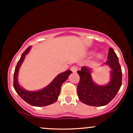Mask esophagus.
I'll return each instance as SVG.
<instances>
[{"mask_svg": "<svg viewBox=\"0 0 133 133\" xmlns=\"http://www.w3.org/2000/svg\"><path fill=\"white\" fill-rule=\"evenodd\" d=\"M71 71L72 72H76L77 71V67L76 66V65H73L71 68Z\"/></svg>", "mask_w": 133, "mask_h": 133, "instance_id": "esophagus-1", "label": "esophagus"}]
</instances>
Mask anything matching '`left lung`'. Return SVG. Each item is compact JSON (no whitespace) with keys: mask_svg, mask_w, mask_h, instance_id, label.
Returning <instances> with one entry per match:
<instances>
[{"mask_svg":"<svg viewBox=\"0 0 133 133\" xmlns=\"http://www.w3.org/2000/svg\"><path fill=\"white\" fill-rule=\"evenodd\" d=\"M108 60L104 64L111 69L110 81L106 85H98L93 81L91 69L83 66L77 71L80 81L77 86V95L82 103L91 106L108 104L118 92L122 84V71L118 57L113 49H109Z\"/></svg>","mask_w":133,"mask_h":133,"instance_id":"1","label":"left lung"}]
</instances>
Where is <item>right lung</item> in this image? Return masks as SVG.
<instances>
[{
	"label": "right lung",
	"instance_id": "add662e5",
	"mask_svg": "<svg viewBox=\"0 0 133 133\" xmlns=\"http://www.w3.org/2000/svg\"><path fill=\"white\" fill-rule=\"evenodd\" d=\"M30 49L31 46H29L23 52L21 59L17 62L14 74V88L20 97L32 106L37 107L48 106L57 100L62 84L66 81L72 72L68 70L58 74L49 84L39 91H29L24 89L20 86L18 82V73L20 67Z\"/></svg>",
	"mask_w": 133,
	"mask_h": 133
}]
</instances>
